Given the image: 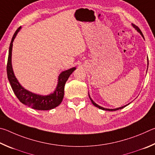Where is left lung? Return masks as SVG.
<instances>
[{"label": "left lung", "instance_id": "1", "mask_svg": "<svg viewBox=\"0 0 155 155\" xmlns=\"http://www.w3.org/2000/svg\"><path fill=\"white\" fill-rule=\"evenodd\" d=\"M134 26L135 27V28L137 29V31L139 32H140V34L142 35V36L143 37V34H142V31H140V29L138 28V27L137 26H135V25H134ZM147 69H148V68H147ZM89 97H90V96H89ZM90 99H91V102L93 103V104L94 105V106L95 107H98V108H99V109H101V110H106V111H116V110H121V109H123V107H124L125 106H127V105H125V106H123V107H119V108H116V109H106V108H104V107H101V106H99V105H98L97 104H96L95 103H94L93 100H92V99L90 97Z\"/></svg>", "mask_w": 155, "mask_h": 155}]
</instances>
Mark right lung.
I'll return each instance as SVG.
<instances>
[{"instance_id": "right-lung-1", "label": "right lung", "mask_w": 155, "mask_h": 155, "mask_svg": "<svg viewBox=\"0 0 155 155\" xmlns=\"http://www.w3.org/2000/svg\"><path fill=\"white\" fill-rule=\"evenodd\" d=\"M21 26L16 30L14 35L12 37V41L10 43L9 56H8L7 64V78L9 80L11 86H12L13 93L23 104L28 105L32 109L37 110H50L54 109L61 104L64 97V89L65 83L69 78L70 75L75 70V67L71 68L69 70L62 71L58 77V83L57 85L56 91L54 93L50 95L41 96L39 94H35L31 93L21 86L16 79L14 73H13L12 66V51L13 41L14 40L16 35L20 31Z\"/></svg>"}]
</instances>
